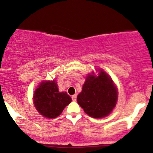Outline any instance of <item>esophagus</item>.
I'll use <instances>...</instances> for the list:
<instances>
[{"label":"esophagus","instance_id":"34e87169","mask_svg":"<svg viewBox=\"0 0 153 153\" xmlns=\"http://www.w3.org/2000/svg\"><path fill=\"white\" fill-rule=\"evenodd\" d=\"M72 100H73V101H76V100H77V95L76 94L73 95V96H72Z\"/></svg>","mask_w":153,"mask_h":153}]
</instances>
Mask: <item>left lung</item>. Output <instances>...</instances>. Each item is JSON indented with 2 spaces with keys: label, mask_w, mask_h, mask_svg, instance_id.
<instances>
[{
  "label": "left lung",
  "mask_w": 153,
  "mask_h": 153,
  "mask_svg": "<svg viewBox=\"0 0 153 153\" xmlns=\"http://www.w3.org/2000/svg\"><path fill=\"white\" fill-rule=\"evenodd\" d=\"M117 101V91L113 81L101 71L98 77H87L78 94L77 101L84 111L94 118H101L108 115Z\"/></svg>",
  "instance_id": "1"
}]
</instances>
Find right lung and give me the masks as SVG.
I'll return each instance as SVG.
<instances>
[{
	"mask_svg": "<svg viewBox=\"0 0 153 153\" xmlns=\"http://www.w3.org/2000/svg\"><path fill=\"white\" fill-rule=\"evenodd\" d=\"M72 101L66 92L59 93L55 81L42 82L35 91L34 103L36 110L47 118H55Z\"/></svg>",
	"mask_w": 153,
	"mask_h": 153,
	"instance_id": "obj_1",
	"label": "right lung"
}]
</instances>
